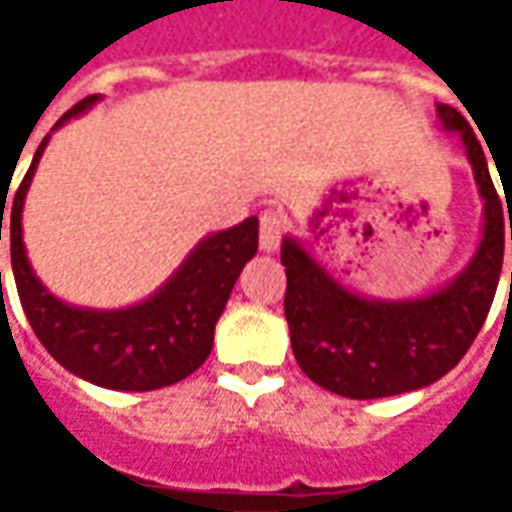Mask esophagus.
<instances>
[{"mask_svg":"<svg viewBox=\"0 0 512 512\" xmlns=\"http://www.w3.org/2000/svg\"><path fill=\"white\" fill-rule=\"evenodd\" d=\"M282 236H285V219L279 216V210H262L259 213V245L262 250H276L282 245Z\"/></svg>","mask_w":512,"mask_h":512,"instance_id":"obj_1","label":"esophagus"}]
</instances>
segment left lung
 <instances>
[{"mask_svg":"<svg viewBox=\"0 0 512 512\" xmlns=\"http://www.w3.org/2000/svg\"><path fill=\"white\" fill-rule=\"evenodd\" d=\"M439 119L447 130L462 133L484 199L482 245L453 285L424 299L367 302L344 290L293 239L282 245L293 356L330 393L382 399L427 387L462 362L490 313L502 276L504 239H512L510 205L504 213L484 150L467 119L450 105H439Z\"/></svg>","mask_w":512,"mask_h":512,"instance_id":"obj_1","label":"left lung"}]
</instances>
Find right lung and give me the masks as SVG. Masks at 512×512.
<instances>
[{
  "label": "right lung",
  "mask_w": 512,
  "mask_h": 512,
  "mask_svg": "<svg viewBox=\"0 0 512 512\" xmlns=\"http://www.w3.org/2000/svg\"><path fill=\"white\" fill-rule=\"evenodd\" d=\"M96 99L99 96L82 99L56 125L90 108ZM45 142L48 136L36 150L10 207V265L19 302L36 339L70 373L108 390L142 393L182 382L210 356L213 330L230 299V290L242 267L256 256L259 219L250 216L242 225L207 236L168 285L142 305L128 310L70 307L50 296L33 276L22 245V205ZM5 202L8 193L0 196V239Z\"/></svg>",
  "instance_id": "obj_1"
}]
</instances>
